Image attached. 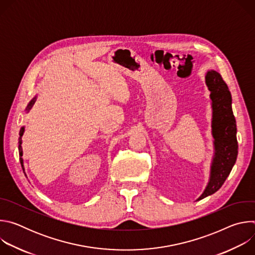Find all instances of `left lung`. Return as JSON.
<instances>
[{
    "mask_svg": "<svg viewBox=\"0 0 255 255\" xmlns=\"http://www.w3.org/2000/svg\"><path fill=\"white\" fill-rule=\"evenodd\" d=\"M206 84L211 91L213 107V136L215 138V158L209 184L198 200L219 190L229 175L238 154L236 121L232 111V98L228 86L219 72H207Z\"/></svg>",
    "mask_w": 255,
    "mask_h": 255,
    "instance_id": "1",
    "label": "left lung"
}]
</instances>
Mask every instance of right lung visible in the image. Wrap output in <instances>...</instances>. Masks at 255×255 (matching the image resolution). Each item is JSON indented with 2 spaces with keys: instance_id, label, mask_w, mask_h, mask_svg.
I'll return each instance as SVG.
<instances>
[{
  "instance_id": "1",
  "label": "right lung",
  "mask_w": 255,
  "mask_h": 255,
  "mask_svg": "<svg viewBox=\"0 0 255 255\" xmlns=\"http://www.w3.org/2000/svg\"><path fill=\"white\" fill-rule=\"evenodd\" d=\"M34 102H35V99H33L31 102H30V104L28 105V107H27V110H30L31 109V107L33 106V104H34ZM23 132H24V127H22L21 128V130H20V144H21V137H22V135H23ZM19 154H20V156H22V147H21V145H19ZM20 161H21V164H22V167H23V160H22V158L20 159Z\"/></svg>"
}]
</instances>
